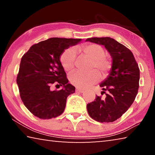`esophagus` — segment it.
<instances>
[{"label": "esophagus", "mask_w": 155, "mask_h": 155, "mask_svg": "<svg viewBox=\"0 0 155 155\" xmlns=\"http://www.w3.org/2000/svg\"><path fill=\"white\" fill-rule=\"evenodd\" d=\"M76 91H77V92H79V93H83L84 92V90H82V89L77 88V89H76Z\"/></svg>", "instance_id": "esophagus-1"}]
</instances>
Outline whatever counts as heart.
<instances>
[{"label": "heart", "mask_w": 155, "mask_h": 155, "mask_svg": "<svg viewBox=\"0 0 155 155\" xmlns=\"http://www.w3.org/2000/svg\"><path fill=\"white\" fill-rule=\"evenodd\" d=\"M81 50L85 55L91 59L90 70L87 73L76 71L70 76V81L72 85L80 88H86L99 80L100 74L105 77L111 68V63L105 57V50L97 44H88L81 47ZM77 51L74 48L65 50L60 57V62L65 71H70L74 66ZM99 72L98 73L97 72Z\"/></svg>", "instance_id": "heart-1"}]
</instances>
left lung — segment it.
Listing matches in <instances>:
<instances>
[{
    "label": "left lung",
    "instance_id": "8db88e82",
    "mask_svg": "<svg viewBox=\"0 0 155 155\" xmlns=\"http://www.w3.org/2000/svg\"><path fill=\"white\" fill-rule=\"evenodd\" d=\"M86 41L104 46L112 58L108 77L100 84L102 92L107 91L106 98L96 96L95 101L87 104L88 114L97 122H112L120 118L134 102L139 89L140 69L132 52L114 39L91 38Z\"/></svg>",
    "mask_w": 155,
    "mask_h": 155
}]
</instances>
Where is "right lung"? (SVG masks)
Wrapping results in <instances>:
<instances>
[{"label": "right lung", "mask_w": 155, "mask_h": 155, "mask_svg": "<svg viewBox=\"0 0 155 155\" xmlns=\"http://www.w3.org/2000/svg\"><path fill=\"white\" fill-rule=\"evenodd\" d=\"M81 41L49 38L34 44L22 57L16 82L23 103L35 116L51 119L64 112L68 96L74 93L75 87L68 83L60 57L65 49ZM54 83L63 88L52 91Z\"/></svg>", "instance_id": "add662e5"}]
</instances>
